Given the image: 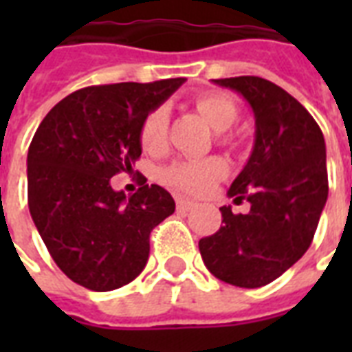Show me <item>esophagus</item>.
I'll return each instance as SVG.
<instances>
[{"label": "esophagus", "mask_w": 352, "mask_h": 352, "mask_svg": "<svg viewBox=\"0 0 352 352\" xmlns=\"http://www.w3.org/2000/svg\"><path fill=\"white\" fill-rule=\"evenodd\" d=\"M195 208V203L190 201V199H177V210L181 212H190V210Z\"/></svg>", "instance_id": "esophagus-1"}]
</instances>
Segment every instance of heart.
I'll return each mask as SVG.
<instances>
[{
  "label": "heart",
  "mask_w": 352,
  "mask_h": 352,
  "mask_svg": "<svg viewBox=\"0 0 352 352\" xmlns=\"http://www.w3.org/2000/svg\"><path fill=\"white\" fill-rule=\"evenodd\" d=\"M197 111L214 127L215 131H226L239 120V107L228 95L208 93L199 96L195 102ZM168 131V115L162 107H157L144 118L140 127V144L146 151H159L166 142ZM219 142L230 149L239 148V138L234 133H221ZM228 168L217 157H208L203 160H186L177 162L164 171V181L171 186L190 193L206 192L214 182L225 179Z\"/></svg>",
  "instance_id": "b5f03b06"
}]
</instances>
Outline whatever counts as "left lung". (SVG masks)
Instances as JSON below:
<instances>
[{
	"label": "left lung",
	"instance_id": "left-lung-1",
	"mask_svg": "<svg viewBox=\"0 0 352 352\" xmlns=\"http://www.w3.org/2000/svg\"><path fill=\"white\" fill-rule=\"evenodd\" d=\"M214 82L243 95L256 117L254 151L228 190L250 212L221 206L223 226L199 241V250L217 279L257 289L289 270L314 239L329 193L325 140L311 113L279 85L259 76Z\"/></svg>",
	"mask_w": 352,
	"mask_h": 352
}]
</instances>
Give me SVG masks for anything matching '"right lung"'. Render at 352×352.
Wrapping results in <instances>:
<instances>
[{"label":"right lung","mask_w":352,"mask_h":352,"mask_svg":"<svg viewBox=\"0 0 352 352\" xmlns=\"http://www.w3.org/2000/svg\"><path fill=\"white\" fill-rule=\"evenodd\" d=\"M184 78L91 85L58 102L36 129L27 155L29 210L47 250L74 283L96 292L142 272L149 234L175 212L164 188L126 197L111 177L131 173L140 127ZM138 173V171H137Z\"/></svg>","instance_id":"obj_1"}]
</instances>
